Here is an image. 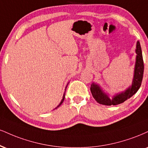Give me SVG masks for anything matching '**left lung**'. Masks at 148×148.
<instances>
[{
  "instance_id": "obj_1",
  "label": "left lung",
  "mask_w": 148,
  "mask_h": 148,
  "mask_svg": "<svg viewBox=\"0 0 148 148\" xmlns=\"http://www.w3.org/2000/svg\"><path fill=\"white\" fill-rule=\"evenodd\" d=\"M136 53L137 54L136 60V64H135L134 79H133L132 86L130 87L125 92L116 94L111 100L108 97V96L101 90L99 85L93 83L91 85L90 90H91L94 99L97 101V103L104 105V106H112H112H116V105L123 103L124 101L130 99L134 94L136 93V92L138 91L140 85H141L144 72L143 55H142L141 47H140V45L138 41L137 42L136 44Z\"/></svg>"
}]
</instances>
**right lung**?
I'll use <instances>...</instances> for the list:
<instances>
[{
  "label": "right lung",
  "instance_id": "right-lung-1",
  "mask_svg": "<svg viewBox=\"0 0 148 148\" xmlns=\"http://www.w3.org/2000/svg\"><path fill=\"white\" fill-rule=\"evenodd\" d=\"M65 94H64L63 98V99H62L61 102H60V104H59V105H58V106H57V107H56V108H55V109H56V108H58V107H59V106H60V105H61V104H62V103H63V101H64V99H65Z\"/></svg>",
  "mask_w": 148,
  "mask_h": 148
}]
</instances>
